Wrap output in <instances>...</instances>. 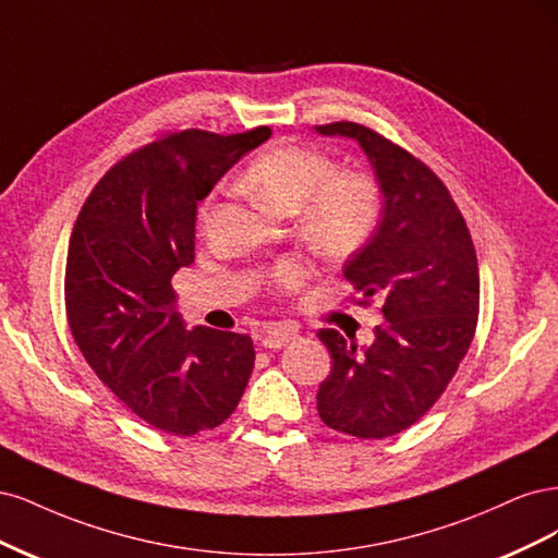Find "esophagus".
<instances>
[{"label": "esophagus", "mask_w": 558, "mask_h": 558, "mask_svg": "<svg viewBox=\"0 0 558 558\" xmlns=\"http://www.w3.org/2000/svg\"><path fill=\"white\" fill-rule=\"evenodd\" d=\"M294 338H296V331L290 329V327H268L262 333V345L268 348V350H278L284 343H290V340H294Z\"/></svg>", "instance_id": "obj_1"}]
</instances>
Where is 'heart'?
Returning a JSON list of instances; mask_svg holds the SVG:
<instances>
[{
    "mask_svg": "<svg viewBox=\"0 0 558 558\" xmlns=\"http://www.w3.org/2000/svg\"><path fill=\"white\" fill-rule=\"evenodd\" d=\"M239 187L278 213L296 210L322 253L345 257L364 247L380 225L383 199L371 175L336 171V161L317 148L276 146L257 155L239 175ZM210 206L202 208V220ZM311 276L299 257L280 259L268 278L280 292H294Z\"/></svg>",
    "mask_w": 558,
    "mask_h": 558,
    "instance_id": "b5f03b06",
    "label": "heart"
}]
</instances>
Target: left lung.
I'll list each match as a JSON object with an SVG mask.
<instances>
[{
	"label": "left lung",
	"mask_w": 558,
	"mask_h": 558,
	"mask_svg": "<svg viewBox=\"0 0 558 558\" xmlns=\"http://www.w3.org/2000/svg\"><path fill=\"white\" fill-rule=\"evenodd\" d=\"M315 130L354 138L385 194L380 225L343 268L359 305L383 299L385 322L364 350L336 329L317 331L331 354L317 412L340 434L383 440L426 415L469 352L480 313L477 255L452 194L422 159L359 122Z\"/></svg>",
	"instance_id": "8db88e82"
}]
</instances>
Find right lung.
Segmentation results:
<instances>
[{"mask_svg":"<svg viewBox=\"0 0 558 558\" xmlns=\"http://www.w3.org/2000/svg\"><path fill=\"white\" fill-rule=\"evenodd\" d=\"M268 136H161L101 175L71 231L64 305L76 345L134 415L173 436L220 426L255 366L250 336L185 329L171 278L194 262L196 202Z\"/></svg>","mask_w":558,"mask_h":558,"instance_id":"obj_1","label":"right lung"}]
</instances>
